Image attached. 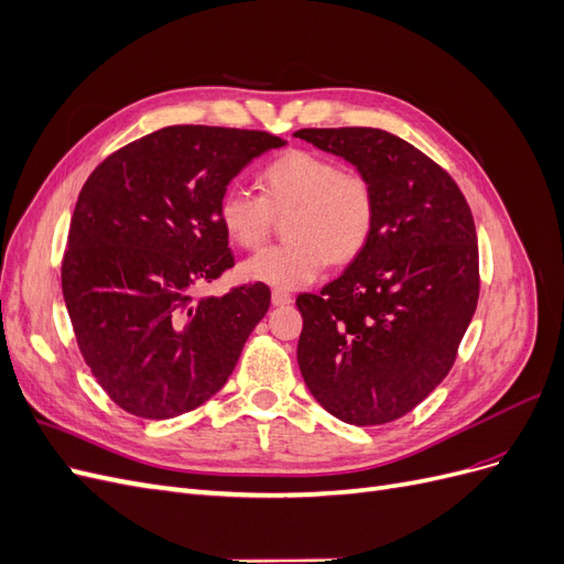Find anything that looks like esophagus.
<instances>
[{
  "label": "esophagus",
  "instance_id": "34e87169",
  "mask_svg": "<svg viewBox=\"0 0 564 564\" xmlns=\"http://www.w3.org/2000/svg\"><path fill=\"white\" fill-rule=\"evenodd\" d=\"M292 301V294L284 292V289H275V292H272V305H289Z\"/></svg>",
  "mask_w": 564,
  "mask_h": 564
}]
</instances>
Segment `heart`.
<instances>
[{
	"label": "heart",
	"instance_id": "heart-1",
	"mask_svg": "<svg viewBox=\"0 0 564 564\" xmlns=\"http://www.w3.org/2000/svg\"><path fill=\"white\" fill-rule=\"evenodd\" d=\"M261 195L228 185L218 220L235 245L259 249L284 218L286 242L251 256L242 275L278 289H299L319 278L327 263H350L365 251L377 226V191L362 172L313 150H286L259 172Z\"/></svg>",
	"mask_w": 564,
	"mask_h": 564
}]
</instances>
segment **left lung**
Returning <instances> with one entry per match:
<instances>
[{"label":"left lung","mask_w":564,"mask_h":564,"mask_svg":"<svg viewBox=\"0 0 564 564\" xmlns=\"http://www.w3.org/2000/svg\"><path fill=\"white\" fill-rule=\"evenodd\" d=\"M371 178L377 226L319 294H301L299 367L313 398L352 425L390 423L447 377L480 296L473 214L454 178L383 129H301Z\"/></svg>","instance_id":"1"}]
</instances>
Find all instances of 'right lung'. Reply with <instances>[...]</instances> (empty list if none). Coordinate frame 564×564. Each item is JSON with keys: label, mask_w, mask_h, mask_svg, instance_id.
<instances>
[{"label": "right lung", "mask_w": 564, "mask_h": 564, "mask_svg": "<svg viewBox=\"0 0 564 564\" xmlns=\"http://www.w3.org/2000/svg\"><path fill=\"white\" fill-rule=\"evenodd\" d=\"M268 131L176 124L112 152L84 183L63 253V299L84 362L141 419L193 412L226 386L270 308L261 282L197 299L235 265L218 199L270 148Z\"/></svg>", "instance_id": "right-lung-1"}]
</instances>
